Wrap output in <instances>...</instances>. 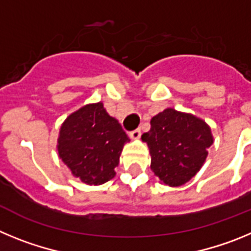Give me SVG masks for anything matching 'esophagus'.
Masks as SVG:
<instances>
[{
    "label": "esophagus",
    "instance_id": "esophagus-1",
    "mask_svg": "<svg viewBox=\"0 0 251 251\" xmlns=\"http://www.w3.org/2000/svg\"><path fill=\"white\" fill-rule=\"evenodd\" d=\"M129 137L132 139H139V137H141V129H134L132 130V132L129 133Z\"/></svg>",
    "mask_w": 251,
    "mask_h": 251
}]
</instances>
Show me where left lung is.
<instances>
[{
    "label": "left lung",
    "instance_id": "1",
    "mask_svg": "<svg viewBox=\"0 0 251 251\" xmlns=\"http://www.w3.org/2000/svg\"><path fill=\"white\" fill-rule=\"evenodd\" d=\"M150 148L151 168L162 183L178 187L201 170L214 143L211 128L191 113L166 108L151 119L142 134Z\"/></svg>",
    "mask_w": 251,
    "mask_h": 251
}]
</instances>
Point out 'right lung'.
<instances>
[{
	"label": "right lung",
	"instance_id": "add662e5",
	"mask_svg": "<svg viewBox=\"0 0 251 251\" xmlns=\"http://www.w3.org/2000/svg\"><path fill=\"white\" fill-rule=\"evenodd\" d=\"M129 138L103 103L81 106L61 124L57 153L72 175L86 185H103L115 176L114 168Z\"/></svg>",
	"mask_w": 251,
	"mask_h": 251
}]
</instances>
